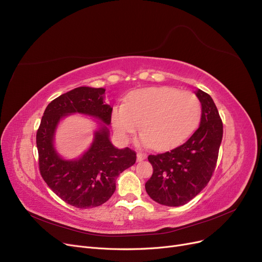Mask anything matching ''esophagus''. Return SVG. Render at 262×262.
Here are the masks:
<instances>
[{
    "mask_svg": "<svg viewBox=\"0 0 262 262\" xmlns=\"http://www.w3.org/2000/svg\"><path fill=\"white\" fill-rule=\"evenodd\" d=\"M146 158H147V154H146V153H143V152H138V153H137V161H138V162L143 161Z\"/></svg>",
    "mask_w": 262,
    "mask_h": 262,
    "instance_id": "34e87169",
    "label": "esophagus"
}]
</instances>
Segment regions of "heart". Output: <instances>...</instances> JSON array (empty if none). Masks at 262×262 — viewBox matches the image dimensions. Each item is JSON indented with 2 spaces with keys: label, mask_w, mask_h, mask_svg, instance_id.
<instances>
[{
  "label": "heart",
  "mask_w": 262,
  "mask_h": 262,
  "mask_svg": "<svg viewBox=\"0 0 262 262\" xmlns=\"http://www.w3.org/2000/svg\"><path fill=\"white\" fill-rule=\"evenodd\" d=\"M201 102L195 94L171 87H151L132 94L125 104L113 108L111 121L122 139L137 132L143 141L162 150L175 146L195 127Z\"/></svg>",
  "instance_id": "obj_1"
}]
</instances>
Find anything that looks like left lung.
Instances as JSON below:
<instances>
[{"mask_svg":"<svg viewBox=\"0 0 262 262\" xmlns=\"http://www.w3.org/2000/svg\"><path fill=\"white\" fill-rule=\"evenodd\" d=\"M195 95L202 104L199 128L179 147L148 157L153 173L146 191L162 205L187 204L207 186L216 167L224 126L211 97L201 90Z\"/></svg>","mask_w":262,"mask_h":262,"instance_id":"left-lung-1","label":"left lung"}]
</instances>
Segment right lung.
<instances>
[{"instance_id": "1", "label": "right lung", "mask_w": 262, "mask_h": 262, "mask_svg": "<svg viewBox=\"0 0 262 262\" xmlns=\"http://www.w3.org/2000/svg\"><path fill=\"white\" fill-rule=\"evenodd\" d=\"M104 92L82 86L57 97L46 106L36 132L42 178L55 194L77 208L102 205L114 193L118 176L136 162V152L115 148L109 139L112 108L103 100ZM72 113L91 115L102 122L90 149L80 159L68 161L54 150L53 136L59 121Z\"/></svg>"}]
</instances>
